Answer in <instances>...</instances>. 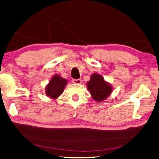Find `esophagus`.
Returning a JSON list of instances; mask_svg holds the SVG:
<instances>
[{"label": "esophagus", "instance_id": "34e87169", "mask_svg": "<svg viewBox=\"0 0 159 159\" xmlns=\"http://www.w3.org/2000/svg\"><path fill=\"white\" fill-rule=\"evenodd\" d=\"M72 81H73V83H75V84H81L82 80L80 79H73Z\"/></svg>", "mask_w": 159, "mask_h": 159}]
</instances>
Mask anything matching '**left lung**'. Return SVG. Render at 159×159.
Wrapping results in <instances>:
<instances>
[{
  "instance_id": "left-lung-1",
  "label": "left lung",
  "mask_w": 159,
  "mask_h": 159,
  "mask_svg": "<svg viewBox=\"0 0 159 159\" xmlns=\"http://www.w3.org/2000/svg\"><path fill=\"white\" fill-rule=\"evenodd\" d=\"M88 90L94 100L101 102L106 99L112 92V86L104 80V78L98 74H93L87 83Z\"/></svg>"
}]
</instances>
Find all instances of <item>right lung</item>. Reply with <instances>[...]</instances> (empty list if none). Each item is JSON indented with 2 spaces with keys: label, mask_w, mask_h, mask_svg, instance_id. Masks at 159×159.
<instances>
[{
  "label": "right lung",
  "mask_w": 159,
  "mask_h": 159,
  "mask_svg": "<svg viewBox=\"0 0 159 159\" xmlns=\"http://www.w3.org/2000/svg\"><path fill=\"white\" fill-rule=\"evenodd\" d=\"M67 84V80L61 78L60 75H55L45 88V94L51 99H55L62 94Z\"/></svg>",
  "instance_id": "obj_1"
}]
</instances>
